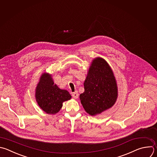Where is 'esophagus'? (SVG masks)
<instances>
[{
    "instance_id": "obj_1",
    "label": "esophagus",
    "mask_w": 157,
    "mask_h": 157,
    "mask_svg": "<svg viewBox=\"0 0 157 157\" xmlns=\"http://www.w3.org/2000/svg\"><path fill=\"white\" fill-rule=\"evenodd\" d=\"M78 95H79V94H78V92H73V93L72 94V96L74 98H78Z\"/></svg>"
}]
</instances>
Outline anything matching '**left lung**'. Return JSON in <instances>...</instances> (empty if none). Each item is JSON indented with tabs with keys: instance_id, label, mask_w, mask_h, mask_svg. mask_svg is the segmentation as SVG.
<instances>
[{
	"instance_id": "left-lung-1",
	"label": "left lung",
	"mask_w": 157,
	"mask_h": 157,
	"mask_svg": "<svg viewBox=\"0 0 157 157\" xmlns=\"http://www.w3.org/2000/svg\"><path fill=\"white\" fill-rule=\"evenodd\" d=\"M79 98L85 111L96 116L112 108L118 98V86L113 71L101 57L94 59L84 82Z\"/></svg>"
}]
</instances>
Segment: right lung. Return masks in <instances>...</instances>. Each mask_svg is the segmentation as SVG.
Here are the masks:
<instances>
[{
    "instance_id": "1",
    "label": "right lung",
    "mask_w": 157,
    "mask_h": 157,
    "mask_svg": "<svg viewBox=\"0 0 157 157\" xmlns=\"http://www.w3.org/2000/svg\"><path fill=\"white\" fill-rule=\"evenodd\" d=\"M35 98L44 112L55 115L60 110L64 101L71 98V95L68 91L60 89L54 83L52 75L43 73L36 87Z\"/></svg>"
}]
</instances>
